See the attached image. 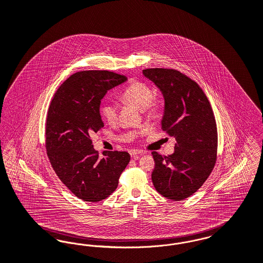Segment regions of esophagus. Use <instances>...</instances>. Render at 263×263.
<instances>
[{
  "label": "esophagus",
  "instance_id": "obj_1",
  "mask_svg": "<svg viewBox=\"0 0 263 263\" xmlns=\"http://www.w3.org/2000/svg\"><path fill=\"white\" fill-rule=\"evenodd\" d=\"M129 154H130V156H131L133 159L137 160L140 155L143 154V152L139 151V150H130V151H129Z\"/></svg>",
  "mask_w": 263,
  "mask_h": 263
}]
</instances>
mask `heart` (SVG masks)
<instances>
[{"mask_svg":"<svg viewBox=\"0 0 263 263\" xmlns=\"http://www.w3.org/2000/svg\"><path fill=\"white\" fill-rule=\"evenodd\" d=\"M154 94L150 86L144 82H134L121 94V99L127 104L144 110L146 114L155 118L162 111V101L153 98ZM101 114L109 124H114L118 119V107L113 102H106L101 106Z\"/></svg>","mask_w":263,"mask_h":263,"instance_id":"heart-1","label":"heart"}]
</instances>
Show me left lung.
Wrapping results in <instances>:
<instances>
[{
  "instance_id": "8db88e82",
  "label": "left lung",
  "mask_w": 263,
  "mask_h": 263,
  "mask_svg": "<svg viewBox=\"0 0 263 263\" xmlns=\"http://www.w3.org/2000/svg\"><path fill=\"white\" fill-rule=\"evenodd\" d=\"M165 100L162 130L176 139L175 152H152L155 189L167 199L182 201L195 194L215 167L217 130L211 103L199 84L178 70L147 68Z\"/></svg>"
}]
</instances>
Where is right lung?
Instances as JSON below:
<instances>
[{
    "instance_id": "1",
    "label": "right lung",
    "mask_w": 263,
    "mask_h": 263,
    "mask_svg": "<svg viewBox=\"0 0 263 263\" xmlns=\"http://www.w3.org/2000/svg\"><path fill=\"white\" fill-rule=\"evenodd\" d=\"M127 78L107 70H84L70 76L59 87L47 111L46 148L52 169L80 200L102 201L116 190L130 155L94 150L93 133L104 124L99 107L109 89Z\"/></svg>"
}]
</instances>
